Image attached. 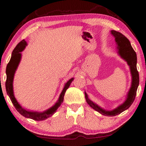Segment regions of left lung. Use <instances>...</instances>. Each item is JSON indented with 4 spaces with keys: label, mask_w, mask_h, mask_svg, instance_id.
Returning <instances> with one entry per match:
<instances>
[{
    "label": "left lung",
    "mask_w": 146,
    "mask_h": 146,
    "mask_svg": "<svg viewBox=\"0 0 146 146\" xmlns=\"http://www.w3.org/2000/svg\"><path fill=\"white\" fill-rule=\"evenodd\" d=\"M111 33L115 38L118 55L127 62V64L129 66L132 81H131V85L127 94L126 99L122 104L120 105L116 109L112 110V111H107L91 101L88 97L86 92H85V96L87 104L95 111H98L103 115L114 116L127 110L132 105L135 99L137 90L138 85H139V74H138V72L137 68V54L131 46L129 40L127 37L124 36L122 33L116 32L115 30H111Z\"/></svg>",
    "instance_id": "obj_1"
}]
</instances>
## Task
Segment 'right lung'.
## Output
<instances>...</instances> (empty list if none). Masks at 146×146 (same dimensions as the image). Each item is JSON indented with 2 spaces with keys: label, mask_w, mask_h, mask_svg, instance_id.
Here are the masks:
<instances>
[{
  "label": "right lung",
  "mask_w": 146,
  "mask_h": 146,
  "mask_svg": "<svg viewBox=\"0 0 146 146\" xmlns=\"http://www.w3.org/2000/svg\"><path fill=\"white\" fill-rule=\"evenodd\" d=\"M26 46H27V42H26V40L24 39L23 40H21V41L17 45L16 47L14 48L12 52L10 61H9L8 65L6 66V89L7 94H8V96L9 97V98H10L14 107H15L17 111L21 115H23V116H25V118H30L36 121H41L46 120V118L52 116L55 113V112L57 111V109L59 108V107L61 106V104L63 102L64 95L65 94L66 90L69 87V86L70 85L71 83L72 82L74 78H71L70 80H69L68 82L64 84V88L60 94V96H59L58 100H57V102L53 106L51 107L50 108H49L48 109H47L43 112H41V113L37 111H28V110L24 109L23 107L19 104L17 100L15 98V96H14L13 82L14 75H15L17 68L19 63H20L21 61V56H22L21 52H23L24 50V49L25 48Z\"/></svg>",
  "instance_id": "obj_1"
}]
</instances>
